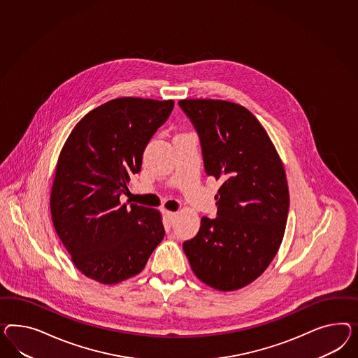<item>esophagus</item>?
<instances>
[{
  "label": "esophagus",
  "instance_id": "esophagus-1",
  "mask_svg": "<svg viewBox=\"0 0 358 358\" xmlns=\"http://www.w3.org/2000/svg\"><path fill=\"white\" fill-rule=\"evenodd\" d=\"M165 217H166V220L169 222H172L174 220V217H176V215L177 213H173V211H164Z\"/></svg>",
  "mask_w": 358,
  "mask_h": 358
}]
</instances>
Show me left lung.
Instances as JSON below:
<instances>
[{
	"mask_svg": "<svg viewBox=\"0 0 358 358\" xmlns=\"http://www.w3.org/2000/svg\"><path fill=\"white\" fill-rule=\"evenodd\" d=\"M195 126L204 169L222 181L217 216L201 219L184 242L195 276L213 289L231 292L257 280L280 248L289 190L280 156L257 117L245 106L216 99L178 101Z\"/></svg>",
	"mask_w": 358,
	"mask_h": 358,
	"instance_id": "8db88e82",
	"label": "left lung"
}]
</instances>
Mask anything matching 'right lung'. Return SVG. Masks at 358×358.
Listing matches in <instances>:
<instances>
[{
    "label": "right lung",
    "mask_w": 358,
    "mask_h": 358,
    "mask_svg": "<svg viewBox=\"0 0 358 358\" xmlns=\"http://www.w3.org/2000/svg\"><path fill=\"white\" fill-rule=\"evenodd\" d=\"M173 100L118 97L71 130L58 156L50 213L59 240L85 276L117 284L145 268L164 238L162 213L121 203L145 145L173 109Z\"/></svg>",
    "instance_id": "right-lung-1"
}]
</instances>
